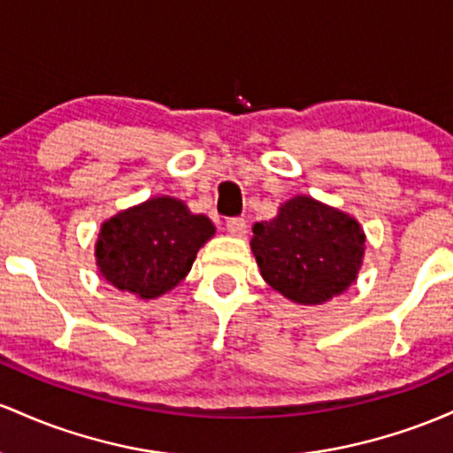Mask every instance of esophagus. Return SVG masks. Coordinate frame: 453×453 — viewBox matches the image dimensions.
Returning a JSON list of instances; mask_svg holds the SVG:
<instances>
[{"label":"esophagus","instance_id":"esophagus-1","mask_svg":"<svg viewBox=\"0 0 453 453\" xmlns=\"http://www.w3.org/2000/svg\"><path fill=\"white\" fill-rule=\"evenodd\" d=\"M226 228H228V233H231V235L242 237V235H246L248 225H246V220H243V218H237L235 216V218H228Z\"/></svg>","mask_w":453,"mask_h":453}]
</instances>
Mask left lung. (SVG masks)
I'll return each mask as SVG.
<instances>
[{
    "instance_id": "obj_1",
    "label": "left lung",
    "mask_w": 453,
    "mask_h": 453,
    "mask_svg": "<svg viewBox=\"0 0 453 453\" xmlns=\"http://www.w3.org/2000/svg\"><path fill=\"white\" fill-rule=\"evenodd\" d=\"M252 252L272 288L297 303H323L347 291L364 257V231L347 213L310 196L287 201L252 226Z\"/></svg>"
}]
</instances>
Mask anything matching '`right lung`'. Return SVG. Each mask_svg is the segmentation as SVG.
<instances>
[{
    "mask_svg": "<svg viewBox=\"0 0 453 453\" xmlns=\"http://www.w3.org/2000/svg\"><path fill=\"white\" fill-rule=\"evenodd\" d=\"M213 231L207 216L190 213L171 196H156L104 222L96 261L119 291L154 299L184 280Z\"/></svg>",
    "mask_w": 453,
    "mask_h": 453,
    "instance_id": "obj_1",
    "label": "right lung"
}]
</instances>
